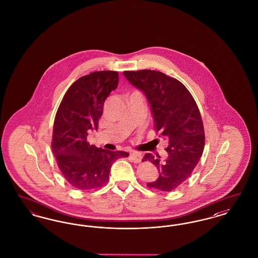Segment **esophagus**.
Returning a JSON list of instances; mask_svg holds the SVG:
<instances>
[{
    "label": "esophagus",
    "instance_id": "esophagus-1",
    "mask_svg": "<svg viewBox=\"0 0 258 258\" xmlns=\"http://www.w3.org/2000/svg\"><path fill=\"white\" fill-rule=\"evenodd\" d=\"M131 159L135 162H140L142 160V155H141V153L134 152V153L131 154Z\"/></svg>",
    "mask_w": 258,
    "mask_h": 258
}]
</instances>
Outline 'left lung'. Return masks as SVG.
Masks as SVG:
<instances>
[{
    "mask_svg": "<svg viewBox=\"0 0 258 258\" xmlns=\"http://www.w3.org/2000/svg\"><path fill=\"white\" fill-rule=\"evenodd\" d=\"M123 74L145 95L156 133L168 140L165 160L152 154H146L142 160L154 163L160 173L147 185L171 191L190 176L203 153L205 135L197 102L180 81L160 72L143 70Z\"/></svg>",
    "mask_w": 258,
    "mask_h": 258,
    "instance_id": "1",
    "label": "left lung"
}]
</instances>
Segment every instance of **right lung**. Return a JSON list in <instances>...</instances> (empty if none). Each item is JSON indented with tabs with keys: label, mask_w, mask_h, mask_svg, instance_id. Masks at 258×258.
<instances>
[{
	"label": "right lung",
	"mask_w": 258,
	"mask_h": 258,
	"mask_svg": "<svg viewBox=\"0 0 258 258\" xmlns=\"http://www.w3.org/2000/svg\"><path fill=\"white\" fill-rule=\"evenodd\" d=\"M118 82V73L112 71L82 76L67 91L56 113L52 151L64 179L78 189L97 188L107 183L114 161L128 156L126 152H112L87 141L88 133L98 130L104 101Z\"/></svg>",
	"instance_id": "right-lung-1"
}]
</instances>
